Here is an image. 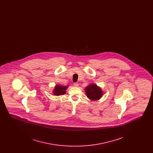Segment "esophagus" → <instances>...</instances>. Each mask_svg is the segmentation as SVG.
I'll return each instance as SVG.
<instances>
[{
	"label": "esophagus",
	"instance_id": "1",
	"mask_svg": "<svg viewBox=\"0 0 153 153\" xmlns=\"http://www.w3.org/2000/svg\"><path fill=\"white\" fill-rule=\"evenodd\" d=\"M73 85L74 86V87H78L79 86V83L78 82H76V83H74V84H73Z\"/></svg>",
	"mask_w": 153,
	"mask_h": 153
}]
</instances>
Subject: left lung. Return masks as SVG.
Wrapping results in <instances>:
<instances>
[{"label":"left lung","instance_id":"left-lung-1","mask_svg":"<svg viewBox=\"0 0 153 153\" xmlns=\"http://www.w3.org/2000/svg\"><path fill=\"white\" fill-rule=\"evenodd\" d=\"M84 91L87 97L91 101L99 100L103 95V92L101 88L94 83L89 84L85 88Z\"/></svg>","mask_w":153,"mask_h":153}]
</instances>
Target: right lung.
<instances>
[{
	"mask_svg": "<svg viewBox=\"0 0 153 153\" xmlns=\"http://www.w3.org/2000/svg\"><path fill=\"white\" fill-rule=\"evenodd\" d=\"M68 85H62L57 84L55 85L53 90V94L55 96L64 95L66 94V90L68 89Z\"/></svg>",
	"mask_w": 153,
	"mask_h": 153,
	"instance_id": "right-lung-1",
	"label": "right lung"
}]
</instances>
